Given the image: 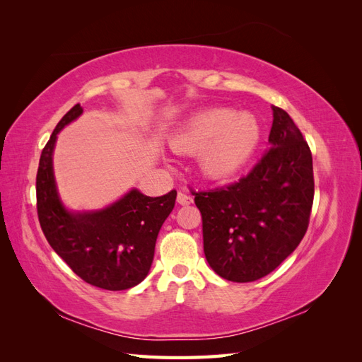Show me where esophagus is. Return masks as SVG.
I'll return each mask as SVG.
<instances>
[{
  "mask_svg": "<svg viewBox=\"0 0 362 362\" xmlns=\"http://www.w3.org/2000/svg\"><path fill=\"white\" fill-rule=\"evenodd\" d=\"M177 202L180 205H190L193 202V198L190 194L187 193H182V192H178V196H177Z\"/></svg>",
  "mask_w": 362,
  "mask_h": 362,
  "instance_id": "obj_1",
  "label": "esophagus"
}]
</instances>
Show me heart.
I'll use <instances>...</instances> for the list:
<instances>
[{"instance_id":"1","label":"heart","mask_w":362,"mask_h":362,"mask_svg":"<svg viewBox=\"0 0 362 362\" xmlns=\"http://www.w3.org/2000/svg\"><path fill=\"white\" fill-rule=\"evenodd\" d=\"M261 128L255 116L233 108H206L193 115L172 139L178 152L199 148V168L214 180L231 177L254 154Z\"/></svg>"}]
</instances>
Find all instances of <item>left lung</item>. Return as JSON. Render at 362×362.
I'll list each match as a JSON object with an SVG mask.
<instances>
[{"instance_id": "1", "label": "left lung", "mask_w": 362, "mask_h": 362, "mask_svg": "<svg viewBox=\"0 0 362 362\" xmlns=\"http://www.w3.org/2000/svg\"><path fill=\"white\" fill-rule=\"evenodd\" d=\"M272 110L270 148L254 169L223 187L192 192L208 264L233 282L269 275L299 246L310 223L311 149L286 110Z\"/></svg>"}]
</instances>
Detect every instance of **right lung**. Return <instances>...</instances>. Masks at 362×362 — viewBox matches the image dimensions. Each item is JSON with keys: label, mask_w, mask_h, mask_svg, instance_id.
<instances>
[{"label": "right lung", "mask_w": 362, "mask_h": 362, "mask_svg": "<svg viewBox=\"0 0 362 362\" xmlns=\"http://www.w3.org/2000/svg\"><path fill=\"white\" fill-rule=\"evenodd\" d=\"M83 113L80 104L62 117L42 151L37 177V216L51 247L75 275L110 291L137 286L149 273L160 228L173 210L177 190L151 198L129 190L98 211L71 213L60 201L52 169L57 134Z\"/></svg>", "instance_id": "add662e5"}]
</instances>
